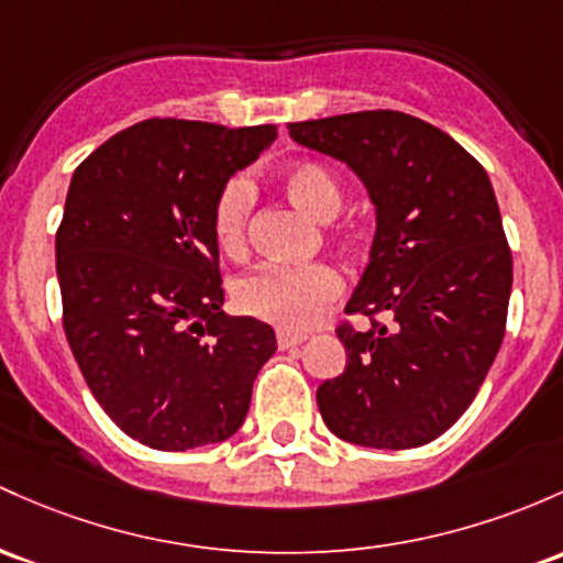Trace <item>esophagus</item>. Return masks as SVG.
<instances>
[{
	"label": "esophagus",
	"mask_w": 563,
	"mask_h": 563,
	"mask_svg": "<svg viewBox=\"0 0 563 563\" xmlns=\"http://www.w3.org/2000/svg\"><path fill=\"white\" fill-rule=\"evenodd\" d=\"M305 342V336H296V333H277V347L280 350H291L296 344Z\"/></svg>",
	"instance_id": "1"
}]
</instances>
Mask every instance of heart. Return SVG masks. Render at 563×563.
Listing matches in <instances>:
<instances>
[{
  "label": "heart",
  "mask_w": 563,
  "mask_h": 563,
  "mask_svg": "<svg viewBox=\"0 0 563 563\" xmlns=\"http://www.w3.org/2000/svg\"><path fill=\"white\" fill-rule=\"evenodd\" d=\"M280 184L294 206H299L314 221H331L344 206L342 178L318 159L288 165L280 173ZM253 200H256L253 184L245 176H232L216 195L211 230L224 256L240 258L249 251ZM342 291V275L325 262L305 264V267L267 264L240 277L232 288V299L234 307L253 320H262L286 333H301L314 329L329 314Z\"/></svg>",
  "instance_id": "obj_1"
}]
</instances>
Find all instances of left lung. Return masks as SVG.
<instances>
[{"mask_svg": "<svg viewBox=\"0 0 563 563\" xmlns=\"http://www.w3.org/2000/svg\"><path fill=\"white\" fill-rule=\"evenodd\" d=\"M347 163L376 206L372 262L336 325L347 366L318 387L333 435L413 449L473 404L505 336L512 256L484 165L449 133L393 109L288 122Z\"/></svg>", "mask_w": 563, "mask_h": 563, "instance_id": "left-lung-1", "label": "left lung"}]
</instances>
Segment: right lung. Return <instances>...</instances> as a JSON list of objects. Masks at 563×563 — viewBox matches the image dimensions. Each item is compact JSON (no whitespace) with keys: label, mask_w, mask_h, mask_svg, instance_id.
<instances>
[{"label":"right lung","mask_w":563,"mask_h":563,"mask_svg":"<svg viewBox=\"0 0 563 563\" xmlns=\"http://www.w3.org/2000/svg\"><path fill=\"white\" fill-rule=\"evenodd\" d=\"M275 125L135 122L74 170L55 232L64 331L111 422L157 452L227 441L243 424L275 331L221 310L211 211Z\"/></svg>","instance_id":"obj_1"}]
</instances>
